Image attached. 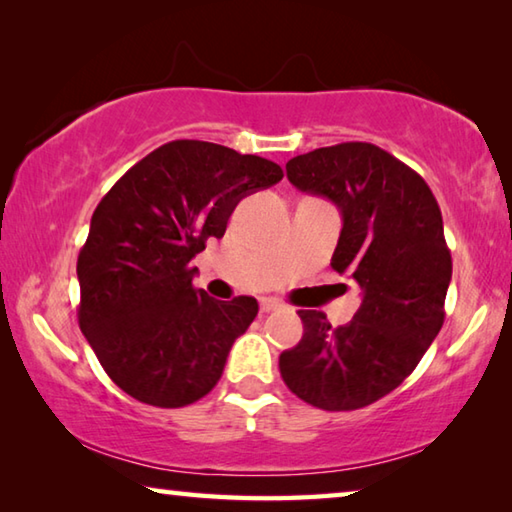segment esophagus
I'll return each mask as SVG.
<instances>
[{"label":"esophagus","mask_w":512,"mask_h":512,"mask_svg":"<svg viewBox=\"0 0 512 512\" xmlns=\"http://www.w3.org/2000/svg\"><path fill=\"white\" fill-rule=\"evenodd\" d=\"M284 305L280 300H275V298H262V311L264 314H268V311H277V309H282Z\"/></svg>","instance_id":"34e87169"}]
</instances>
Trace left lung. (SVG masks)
Segmentation results:
<instances>
[{
    "label": "left lung",
    "mask_w": 512,
    "mask_h": 512,
    "mask_svg": "<svg viewBox=\"0 0 512 512\" xmlns=\"http://www.w3.org/2000/svg\"><path fill=\"white\" fill-rule=\"evenodd\" d=\"M300 192L339 207L336 273L361 287V307L332 329L323 311L300 309L296 348L280 354L284 384L325 411H352L395 391L445 320L452 255L429 185L368 142H343L287 162Z\"/></svg>",
    "instance_id": "8db88e82"
}]
</instances>
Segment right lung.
<instances>
[{
    "label": "right lung",
    "instance_id": "1",
    "mask_svg": "<svg viewBox=\"0 0 512 512\" xmlns=\"http://www.w3.org/2000/svg\"><path fill=\"white\" fill-rule=\"evenodd\" d=\"M280 164L228 146L176 140L101 198L79 253V325L103 370L144 404L178 409L221 379L257 300L194 289L189 262L221 239L241 198L282 180Z\"/></svg>",
    "mask_w": 512,
    "mask_h": 512
}]
</instances>
